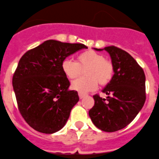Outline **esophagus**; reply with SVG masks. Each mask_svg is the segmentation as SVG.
<instances>
[{"label": "esophagus", "instance_id": "esophagus-1", "mask_svg": "<svg viewBox=\"0 0 159 159\" xmlns=\"http://www.w3.org/2000/svg\"><path fill=\"white\" fill-rule=\"evenodd\" d=\"M78 96H79L80 99H82L86 95H85V94H83V93H78Z\"/></svg>", "mask_w": 159, "mask_h": 159}]
</instances>
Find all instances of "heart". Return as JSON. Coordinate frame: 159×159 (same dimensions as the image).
Segmentation results:
<instances>
[{"instance_id":"b5f03b06","label":"heart","mask_w":159,"mask_h":159,"mask_svg":"<svg viewBox=\"0 0 159 159\" xmlns=\"http://www.w3.org/2000/svg\"><path fill=\"white\" fill-rule=\"evenodd\" d=\"M61 69L66 77L71 80L79 77L84 71V77L71 83V88L79 93L94 90L98 82L101 86H105L110 82L114 73L112 61L93 50L78 54L77 61L69 58L64 59L61 62Z\"/></svg>"}]
</instances>
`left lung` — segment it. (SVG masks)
Returning <instances> with one entry per match:
<instances>
[{"mask_svg": "<svg viewBox=\"0 0 159 159\" xmlns=\"http://www.w3.org/2000/svg\"><path fill=\"white\" fill-rule=\"evenodd\" d=\"M94 49L109 53L114 74L102 90L107 98L93 96L95 103L89 116L93 124L102 131L116 132L128 126L143 107L146 100L145 74L135 59L118 47Z\"/></svg>", "mask_w": 159, "mask_h": 159, "instance_id": "left-lung-1", "label": "left lung"}]
</instances>
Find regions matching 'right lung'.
<instances>
[{
  "mask_svg": "<svg viewBox=\"0 0 159 159\" xmlns=\"http://www.w3.org/2000/svg\"><path fill=\"white\" fill-rule=\"evenodd\" d=\"M87 48L80 43L48 40L21 57L12 86L20 114L33 129L51 134L65 126L79 97L77 91L68 89L61 62Z\"/></svg>",
  "mask_w": 159,
  "mask_h": 159,
  "instance_id": "add662e5",
  "label": "right lung"
}]
</instances>
